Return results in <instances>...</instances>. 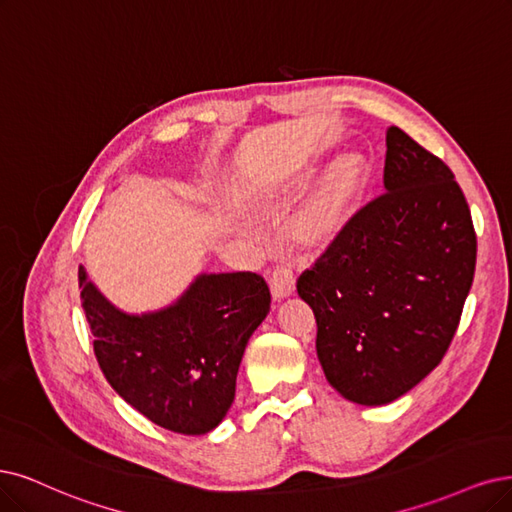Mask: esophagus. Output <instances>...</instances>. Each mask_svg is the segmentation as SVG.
Here are the masks:
<instances>
[{
	"label": "esophagus",
	"mask_w": 512,
	"mask_h": 512,
	"mask_svg": "<svg viewBox=\"0 0 512 512\" xmlns=\"http://www.w3.org/2000/svg\"><path fill=\"white\" fill-rule=\"evenodd\" d=\"M270 291L274 299H285L295 293V274L291 268L280 266L270 276Z\"/></svg>",
	"instance_id": "obj_1"
}]
</instances>
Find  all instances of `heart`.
Masks as SVG:
<instances>
[{
	"mask_svg": "<svg viewBox=\"0 0 512 512\" xmlns=\"http://www.w3.org/2000/svg\"><path fill=\"white\" fill-rule=\"evenodd\" d=\"M365 185L367 160L361 154L350 151L335 158L293 217V240L306 249H316L337 238L352 219Z\"/></svg>",
	"mask_w": 512,
	"mask_h": 512,
	"instance_id": "heart-1",
	"label": "heart"
}]
</instances>
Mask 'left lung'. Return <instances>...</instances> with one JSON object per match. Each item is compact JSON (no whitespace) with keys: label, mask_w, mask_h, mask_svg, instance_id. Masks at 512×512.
Masks as SVG:
<instances>
[{"label":"left lung","mask_w":512,"mask_h":512,"mask_svg":"<svg viewBox=\"0 0 512 512\" xmlns=\"http://www.w3.org/2000/svg\"><path fill=\"white\" fill-rule=\"evenodd\" d=\"M384 192L297 280L327 382L367 407L396 401L441 363L477 263L456 177L396 126L386 130Z\"/></svg>","instance_id":"left-lung-1"}]
</instances>
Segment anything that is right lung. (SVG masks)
Returning <instances> with one entry per match:
<instances>
[{"instance_id": "right-lung-1", "label": "right lung", "mask_w": 512, "mask_h": 512, "mask_svg": "<svg viewBox=\"0 0 512 512\" xmlns=\"http://www.w3.org/2000/svg\"><path fill=\"white\" fill-rule=\"evenodd\" d=\"M82 308L111 388L154 424L206 434L234 403L246 344L270 312L259 274H198L170 306L116 308L80 266Z\"/></svg>"}]
</instances>
